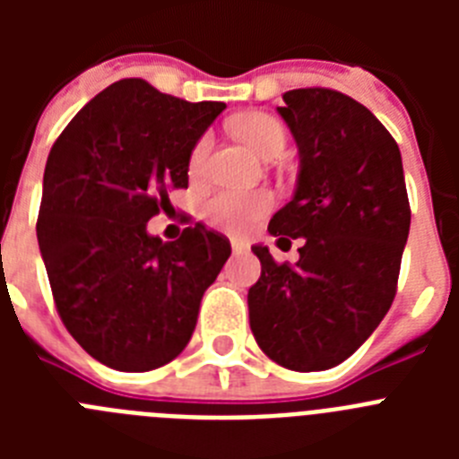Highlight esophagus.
<instances>
[{
	"mask_svg": "<svg viewBox=\"0 0 459 459\" xmlns=\"http://www.w3.org/2000/svg\"><path fill=\"white\" fill-rule=\"evenodd\" d=\"M232 250L234 255H241L248 250V241H243V238H232Z\"/></svg>",
	"mask_w": 459,
	"mask_h": 459,
	"instance_id": "obj_1",
	"label": "esophagus"
}]
</instances>
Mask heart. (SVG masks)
Returning a JSON list of instances; mask_svg holds the SVG:
<instances>
[{
  "mask_svg": "<svg viewBox=\"0 0 459 459\" xmlns=\"http://www.w3.org/2000/svg\"><path fill=\"white\" fill-rule=\"evenodd\" d=\"M232 131L262 158H278L287 147V128L282 121L266 112H248L232 119ZM211 137L202 135L190 152V172H200L206 160ZM273 209L269 190H218L204 202V218L209 225L225 232L241 234Z\"/></svg>",
  "mask_w": 459,
  "mask_h": 459,
  "instance_id": "b5f03b06",
  "label": "heart"
}]
</instances>
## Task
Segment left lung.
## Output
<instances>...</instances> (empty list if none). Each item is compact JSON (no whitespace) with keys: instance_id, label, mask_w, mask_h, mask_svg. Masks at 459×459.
Returning a JSON list of instances; mask_svg holds the SVG:
<instances>
[{"instance_id":"8db88e82","label":"left lung","mask_w":459,"mask_h":459,"mask_svg":"<svg viewBox=\"0 0 459 459\" xmlns=\"http://www.w3.org/2000/svg\"><path fill=\"white\" fill-rule=\"evenodd\" d=\"M282 100L301 172L269 232L303 246L296 264L253 248L262 275L248 290L250 328L278 366L328 370L391 307L411 209L397 142L366 105L324 87L291 89Z\"/></svg>"}]
</instances>
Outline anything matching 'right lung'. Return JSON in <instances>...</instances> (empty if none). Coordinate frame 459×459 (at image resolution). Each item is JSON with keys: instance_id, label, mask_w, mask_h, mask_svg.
Here are the masks:
<instances>
[{"instance_id": "obj_1", "label": "right lung", "mask_w": 459, "mask_h": 459, "mask_svg": "<svg viewBox=\"0 0 459 459\" xmlns=\"http://www.w3.org/2000/svg\"><path fill=\"white\" fill-rule=\"evenodd\" d=\"M222 109L119 80L52 144L36 237L64 326L103 366L147 372L177 359L232 253L200 222L177 241L147 232L168 190L188 188L190 152Z\"/></svg>"}]
</instances>
